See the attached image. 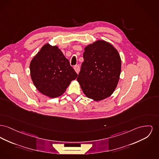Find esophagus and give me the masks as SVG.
Returning <instances> with one entry per match:
<instances>
[{
    "mask_svg": "<svg viewBox=\"0 0 159 159\" xmlns=\"http://www.w3.org/2000/svg\"><path fill=\"white\" fill-rule=\"evenodd\" d=\"M74 69H75V72H76L77 74H79V71H80V66H74Z\"/></svg>",
    "mask_w": 159,
    "mask_h": 159,
    "instance_id": "obj_1",
    "label": "esophagus"
}]
</instances>
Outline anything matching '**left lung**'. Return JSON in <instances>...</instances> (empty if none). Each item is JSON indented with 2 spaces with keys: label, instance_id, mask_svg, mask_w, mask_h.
Here are the masks:
<instances>
[{
  "label": "left lung",
  "instance_id": "8db88e82",
  "mask_svg": "<svg viewBox=\"0 0 159 159\" xmlns=\"http://www.w3.org/2000/svg\"><path fill=\"white\" fill-rule=\"evenodd\" d=\"M84 61L77 78L85 95L95 101L112 95L119 81L121 57L110 43L98 40L84 48Z\"/></svg>",
  "mask_w": 159,
  "mask_h": 159
}]
</instances>
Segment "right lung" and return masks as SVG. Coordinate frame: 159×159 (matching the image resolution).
<instances>
[{
	"label": "right lung",
	"mask_w": 159,
	"mask_h": 159,
	"mask_svg": "<svg viewBox=\"0 0 159 159\" xmlns=\"http://www.w3.org/2000/svg\"><path fill=\"white\" fill-rule=\"evenodd\" d=\"M31 79L38 90L51 98L61 95L77 74L57 46L42 47L30 64Z\"/></svg>",
	"instance_id": "right-lung-1"
}]
</instances>
